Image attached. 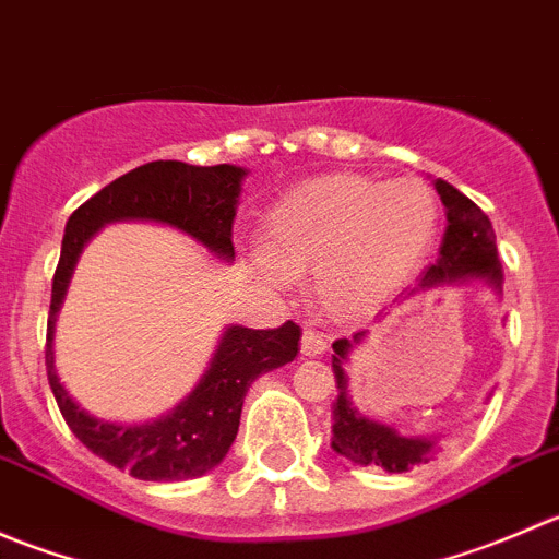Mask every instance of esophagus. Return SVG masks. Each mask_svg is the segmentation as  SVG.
I'll list each match as a JSON object with an SVG mask.
<instances>
[{
	"instance_id": "obj_1",
	"label": "esophagus",
	"mask_w": 559,
	"mask_h": 559,
	"mask_svg": "<svg viewBox=\"0 0 559 559\" xmlns=\"http://www.w3.org/2000/svg\"><path fill=\"white\" fill-rule=\"evenodd\" d=\"M300 352L306 354V357H319V354L326 352V335L319 330H302V341H300Z\"/></svg>"
}]
</instances>
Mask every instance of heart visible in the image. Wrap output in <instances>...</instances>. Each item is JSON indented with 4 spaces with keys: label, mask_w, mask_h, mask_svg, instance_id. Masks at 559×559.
I'll return each instance as SVG.
<instances>
[{
    "label": "heart",
    "mask_w": 559,
    "mask_h": 559,
    "mask_svg": "<svg viewBox=\"0 0 559 559\" xmlns=\"http://www.w3.org/2000/svg\"><path fill=\"white\" fill-rule=\"evenodd\" d=\"M438 200L421 180L335 173L308 178L264 216V248L253 267L284 289L313 270V297L332 319H362L384 308L430 253Z\"/></svg>",
    "instance_id": "obj_1"
}]
</instances>
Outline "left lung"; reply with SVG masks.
Here are the masks:
<instances>
[{
	"label": "left lung",
	"mask_w": 559,
	"mask_h": 559,
	"mask_svg": "<svg viewBox=\"0 0 559 559\" xmlns=\"http://www.w3.org/2000/svg\"><path fill=\"white\" fill-rule=\"evenodd\" d=\"M447 207V233L438 248L436 264L425 270L419 286L408 292L419 295L438 286H465L481 284L495 295H503V267L495 246V229L487 213L467 200L460 189L447 180H432ZM368 337V330L354 332L352 337H341L332 343V370L337 381V397L332 403V452L346 456L354 465H376L386 473H405L416 465H425L441 449V438L400 436L392 425L365 416L348 397L346 365L352 352Z\"/></svg>",
	"instance_id": "left-lung-1"
}]
</instances>
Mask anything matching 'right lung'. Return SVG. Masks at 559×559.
<instances>
[{"mask_svg":"<svg viewBox=\"0 0 559 559\" xmlns=\"http://www.w3.org/2000/svg\"><path fill=\"white\" fill-rule=\"evenodd\" d=\"M246 175V167L235 165L151 162L107 183L72 213L64 227L45 341L48 384L78 441L140 481H186L213 471L238 436L248 386L297 357L300 326L295 321H286L278 330L224 326L207 370L173 411L143 425H121L88 414L61 384L53 354L56 316L83 248L107 224H162L183 233L222 262H235L233 222Z\"/></svg>","mask_w":559,"mask_h":559,"instance_id":"obj_1","label":"right lung"}]
</instances>
